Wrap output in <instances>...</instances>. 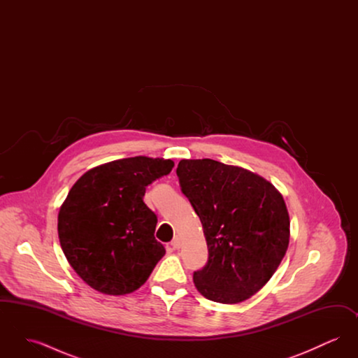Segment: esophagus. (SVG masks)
<instances>
[{"instance_id": "1", "label": "esophagus", "mask_w": 358, "mask_h": 358, "mask_svg": "<svg viewBox=\"0 0 358 358\" xmlns=\"http://www.w3.org/2000/svg\"><path fill=\"white\" fill-rule=\"evenodd\" d=\"M171 250H178L180 247H181V241H180V238H173V241L171 243Z\"/></svg>"}]
</instances>
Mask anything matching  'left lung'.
<instances>
[{"mask_svg": "<svg viewBox=\"0 0 358 358\" xmlns=\"http://www.w3.org/2000/svg\"><path fill=\"white\" fill-rule=\"evenodd\" d=\"M182 193L200 217L208 263L193 273L209 301L235 305L262 289L279 267L289 241V217L280 192L254 171L219 161L181 159Z\"/></svg>", "mask_w": 358, "mask_h": 358, "instance_id": "8db88e82", "label": "left lung"}]
</instances>
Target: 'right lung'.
<instances>
[{"label":"right lung","instance_id":"1","mask_svg":"<svg viewBox=\"0 0 358 358\" xmlns=\"http://www.w3.org/2000/svg\"><path fill=\"white\" fill-rule=\"evenodd\" d=\"M173 166L164 158H123L85 171L71 187L57 216L59 240L90 287L106 295L130 294L165 255L154 238L157 216L143 196Z\"/></svg>","mask_w":358,"mask_h":358}]
</instances>
